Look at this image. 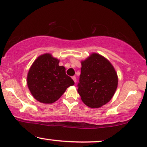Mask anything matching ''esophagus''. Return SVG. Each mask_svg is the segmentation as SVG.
I'll return each mask as SVG.
<instances>
[{
	"label": "esophagus",
	"instance_id": "esophagus-1",
	"mask_svg": "<svg viewBox=\"0 0 147 147\" xmlns=\"http://www.w3.org/2000/svg\"><path fill=\"white\" fill-rule=\"evenodd\" d=\"M72 79H73V81H75V83L77 82V78H76L75 76H73V77H72Z\"/></svg>",
	"mask_w": 147,
	"mask_h": 147
}]
</instances>
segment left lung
I'll use <instances>...</instances> for the list:
<instances>
[{"label": "left lung", "instance_id": "1", "mask_svg": "<svg viewBox=\"0 0 147 147\" xmlns=\"http://www.w3.org/2000/svg\"><path fill=\"white\" fill-rule=\"evenodd\" d=\"M78 92L82 101L92 108L101 107L112 99L118 86V76L111 63L92 53L81 61Z\"/></svg>", "mask_w": 147, "mask_h": 147}]
</instances>
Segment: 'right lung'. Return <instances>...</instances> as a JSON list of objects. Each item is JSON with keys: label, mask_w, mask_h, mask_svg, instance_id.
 Instances as JSON below:
<instances>
[{"label": "right lung", "mask_w": 147, "mask_h": 147, "mask_svg": "<svg viewBox=\"0 0 147 147\" xmlns=\"http://www.w3.org/2000/svg\"><path fill=\"white\" fill-rule=\"evenodd\" d=\"M59 60L49 53L38 57L30 68L27 86L33 96L42 103L58 100L74 81L66 74V68L59 66Z\"/></svg>", "instance_id": "right-lung-1"}]
</instances>
